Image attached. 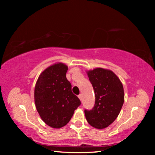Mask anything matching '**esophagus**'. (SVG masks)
<instances>
[{
	"label": "esophagus",
	"instance_id": "esophagus-1",
	"mask_svg": "<svg viewBox=\"0 0 155 155\" xmlns=\"http://www.w3.org/2000/svg\"><path fill=\"white\" fill-rule=\"evenodd\" d=\"M78 98L80 99V101H82V98H83V96H82V94H79V95L78 96Z\"/></svg>",
	"mask_w": 155,
	"mask_h": 155
}]
</instances>
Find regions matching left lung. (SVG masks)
I'll return each instance as SVG.
<instances>
[{
	"mask_svg": "<svg viewBox=\"0 0 155 155\" xmlns=\"http://www.w3.org/2000/svg\"><path fill=\"white\" fill-rule=\"evenodd\" d=\"M95 93V104L85 110L87 122L91 127L103 129L118 116L124 101V88L120 78L111 70L97 68L87 72Z\"/></svg>",
	"mask_w": 155,
	"mask_h": 155,
	"instance_id": "obj_1",
	"label": "left lung"
}]
</instances>
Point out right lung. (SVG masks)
I'll return each mask as SVG.
<instances>
[{
    "label": "right lung",
    "instance_id": "1",
    "mask_svg": "<svg viewBox=\"0 0 155 155\" xmlns=\"http://www.w3.org/2000/svg\"><path fill=\"white\" fill-rule=\"evenodd\" d=\"M68 66L57 63L44 70L37 81L34 99L41 120L49 127L60 128L66 125L81 104L66 78Z\"/></svg>",
    "mask_w": 155,
    "mask_h": 155
}]
</instances>
